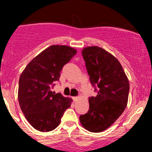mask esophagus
<instances>
[{
	"mask_svg": "<svg viewBox=\"0 0 152 152\" xmlns=\"http://www.w3.org/2000/svg\"><path fill=\"white\" fill-rule=\"evenodd\" d=\"M72 99H73V102H76V101L77 100V97H72Z\"/></svg>",
	"mask_w": 152,
	"mask_h": 152,
	"instance_id": "obj_1",
	"label": "esophagus"
}]
</instances>
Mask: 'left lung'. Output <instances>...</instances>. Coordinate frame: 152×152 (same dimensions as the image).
Listing matches in <instances>:
<instances>
[{
  "instance_id": "8db88e82",
  "label": "left lung",
  "mask_w": 152,
  "mask_h": 152,
  "mask_svg": "<svg viewBox=\"0 0 152 152\" xmlns=\"http://www.w3.org/2000/svg\"><path fill=\"white\" fill-rule=\"evenodd\" d=\"M86 68L97 96L89 98V110L79 117L87 131L101 132L124 113L128 102L129 83L123 67L113 55L98 46L82 50Z\"/></svg>"
}]
</instances>
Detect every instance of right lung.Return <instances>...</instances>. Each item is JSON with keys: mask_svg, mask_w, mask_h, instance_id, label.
Returning a JSON list of instances; mask_svg holds the SVG:
<instances>
[{"mask_svg": "<svg viewBox=\"0 0 152 152\" xmlns=\"http://www.w3.org/2000/svg\"><path fill=\"white\" fill-rule=\"evenodd\" d=\"M76 53L67 45H53L34 58L21 73L18 87V101L29 124L40 132H50L60 124L61 118L72 99L50 88L59 80L65 65Z\"/></svg>", "mask_w": 152, "mask_h": 152, "instance_id": "right-lung-1", "label": "right lung"}]
</instances>
